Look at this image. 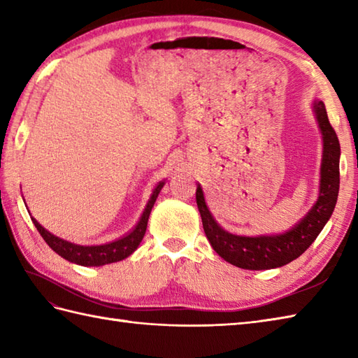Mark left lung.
<instances>
[{
  "mask_svg": "<svg viewBox=\"0 0 358 358\" xmlns=\"http://www.w3.org/2000/svg\"><path fill=\"white\" fill-rule=\"evenodd\" d=\"M313 110L323 140L318 199L308 214L289 231L283 234L257 235V237L227 232L215 222L204 200L201 186H196V206L201 215L204 234L215 252L227 263L249 271L285 266L299 258L313 245L331 218L337 204L340 187V143L328 120L324 103L314 100Z\"/></svg>",
  "mask_w": 358,
  "mask_h": 358,
  "instance_id": "left-lung-1",
  "label": "left lung"
}]
</instances>
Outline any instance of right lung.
Segmentation results:
<instances>
[{
	"label": "right lung",
	"instance_id": "1",
	"mask_svg": "<svg viewBox=\"0 0 358 358\" xmlns=\"http://www.w3.org/2000/svg\"><path fill=\"white\" fill-rule=\"evenodd\" d=\"M163 186H164V181H159L157 187L154 189V192H152L146 208L143 210L140 222L136 223L134 229L127 235H124L123 238H118L110 243H104V245H96V246L75 245V243L63 240L57 237V235L50 234L48 229H44V227L38 223L35 218H32V222L38 229V232L41 234L44 241L49 245V248H52V250H55L59 257H63L67 262L80 264V266H104L109 263L121 262L131 254H134L135 249L140 246L144 234H146L150 210L154 208L157 196L159 191L163 189Z\"/></svg>",
	"mask_w": 358,
	"mask_h": 358
}]
</instances>
